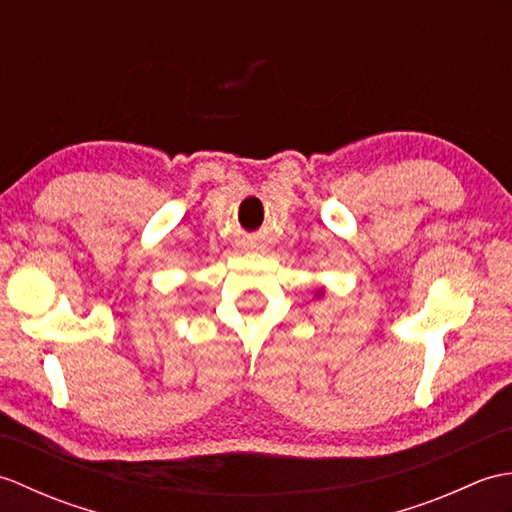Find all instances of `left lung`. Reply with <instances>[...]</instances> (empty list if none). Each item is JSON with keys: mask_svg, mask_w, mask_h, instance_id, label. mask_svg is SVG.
Here are the masks:
<instances>
[{"mask_svg": "<svg viewBox=\"0 0 512 512\" xmlns=\"http://www.w3.org/2000/svg\"><path fill=\"white\" fill-rule=\"evenodd\" d=\"M321 295H323V290H319V292H317V297H321Z\"/></svg>", "mask_w": 512, "mask_h": 512, "instance_id": "8db88e82", "label": "left lung"}]
</instances>
